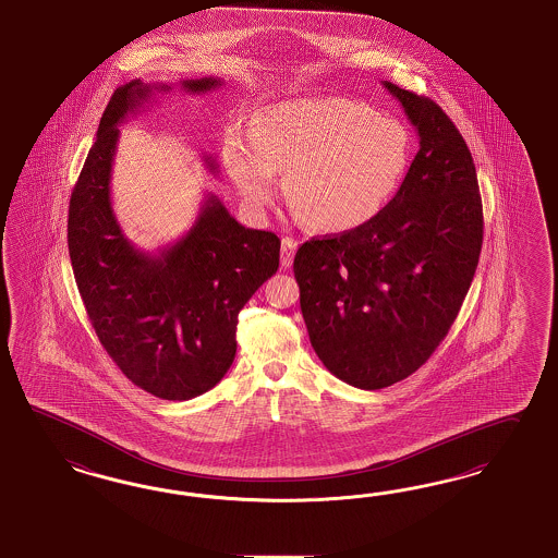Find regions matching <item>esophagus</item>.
I'll return each mask as SVG.
<instances>
[{
	"label": "esophagus",
	"instance_id": "obj_1",
	"mask_svg": "<svg viewBox=\"0 0 558 558\" xmlns=\"http://www.w3.org/2000/svg\"><path fill=\"white\" fill-rule=\"evenodd\" d=\"M296 247H299V241L292 240V238H284V240H282L280 264H282V268H284V270L292 266V259H294V252H296Z\"/></svg>",
	"mask_w": 558,
	"mask_h": 558
}]
</instances>
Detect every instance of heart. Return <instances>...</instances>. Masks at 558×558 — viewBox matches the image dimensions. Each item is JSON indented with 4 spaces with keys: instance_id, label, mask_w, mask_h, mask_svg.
Here are the masks:
<instances>
[{
    "instance_id": "heart-1",
    "label": "heart",
    "mask_w": 558,
    "mask_h": 558,
    "mask_svg": "<svg viewBox=\"0 0 558 558\" xmlns=\"http://www.w3.org/2000/svg\"><path fill=\"white\" fill-rule=\"evenodd\" d=\"M404 125L343 97L296 99L266 107L250 136L229 132L227 174L250 209L262 213L284 195L306 226L341 233L369 223L392 201L407 172Z\"/></svg>"
}]
</instances>
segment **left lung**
Segmentation results:
<instances>
[{
	"mask_svg": "<svg viewBox=\"0 0 558 558\" xmlns=\"http://www.w3.org/2000/svg\"><path fill=\"white\" fill-rule=\"evenodd\" d=\"M421 137L392 201L294 257L311 345L332 376L381 390L414 374L447 337L483 243V207L468 144L440 107L384 81Z\"/></svg>",
	"mask_w": 558,
	"mask_h": 558,
	"instance_id": "8db88e82",
	"label": "left lung"
}]
</instances>
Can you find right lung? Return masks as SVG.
<instances>
[{"label":"right lung","mask_w":558,"mask_h":558,"mask_svg":"<svg viewBox=\"0 0 558 558\" xmlns=\"http://www.w3.org/2000/svg\"><path fill=\"white\" fill-rule=\"evenodd\" d=\"M221 81H182L207 93ZM140 78L111 95L97 140L69 205V256L87 317L107 355L137 388L162 400H191L215 388L235 357L243 304L280 264L271 231L240 226L207 195L191 231L158 254L136 250L111 209V166L120 123L154 90ZM209 170H217L205 158Z\"/></svg>","instance_id":"add662e5"}]
</instances>
